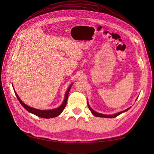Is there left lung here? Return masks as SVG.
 I'll use <instances>...</instances> for the list:
<instances>
[{"mask_svg": "<svg viewBox=\"0 0 154 154\" xmlns=\"http://www.w3.org/2000/svg\"><path fill=\"white\" fill-rule=\"evenodd\" d=\"M87 105H88V106H89V109H90V110L91 111V112H92V114H93L94 116H97V117H102V118H114V117H116V116H118L119 115H120V114H122V112H126V111L130 109V108H128V109H126L125 110L122 111V112H118L116 114H111V115H106V114H100V113L95 112V111L93 110L92 109H91V106H89V103H88V102H87Z\"/></svg>", "mask_w": 154, "mask_h": 154, "instance_id": "obj_1", "label": "left lung"}]
</instances>
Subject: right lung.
<instances>
[{
	"label": "right lung",
	"mask_w": 154,
	"mask_h": 154,
	"mask_svg": "<svg viewBox=\"0 0 154 154\" xmlns=\"http://www.w3.org/2000/svg\"><path fill=\"white\" fill-rule=\"evenodd\" d=\"M71 86H72V84L69 87L67 91H66L64 100H63V103L61 104V105L59 106L58 108H57V109H52V110H39V109H34V108H32V107H30V106L26 105V104L23 103L22 101L20 100V97H18L17 93L15 92V90H14V91L16 96V97H17V99L20 102V103L21 105L24 107L26 110H28L29 112L34 114H35V115L38 116V117L43 118V119H51V118H54V117H56V116H59L62 112H63V110H64L65 106H66L67 98H68V95H69V90L71 89Z\"/></svg>",
	"instance_id": "1"
}]
</instances>
